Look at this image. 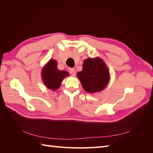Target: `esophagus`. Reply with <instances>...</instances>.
Instances as JSON below:
<instances>
[{
    "mask_svg": "<svg viewBox=\"0 0 153 153\" xmlns=\"http://www.w3.org/2000/svg\"><path fill=\"white\" fill-rule=\"evenodd\" d=\"M68 71H69V72H70V74L71 75V76H75V75H76V71L75 70V69H74V68H69V69H68Z\"/></svg>",
    "mask_w": 153,
    "mask_h": 153,
    "instance_id": "1",
    "label": "esophagus"
}]
</instances>
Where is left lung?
<instances>
[{
	"instance_id": "obj_1",
	"label": "left lung",
	"mask_w": 153,
	"mask_h": 153,
	"mask_svg": "<svg viewBox=\"0 0 153 153\" xmlns=\"http://www.w3.org/2000/svg\"><path fill=\"white\" fill-rule=\"evenodd\" d=\"M83 89L89 93L102 91L108 83L110 74L105 62L100 58L84 60L82 71L77 74Z\"/></svg>"
}]
</instances>
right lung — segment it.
<instances>
[{
    "instance_id": "obj_1",
    "label": "right lung",
    "mask_w": 153,
    "mask_h": 153,
    "mask_svg": "<svg viewBox=\"0 0 153 153\" xmlns=\"http://www.w3.org/2000/svg\"><path fill=\"white\" fill-rule=\"evenodd\" d=\"M67 76H69L67 71L58 70L57 62L54 60H50L42 71V77L45 85L53 90L58 89L62 81Z\"/></svg>"
}]
</instances>
